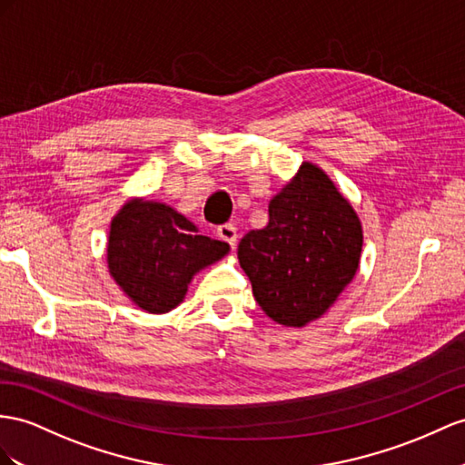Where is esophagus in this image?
I'll list each match as a JSON object with an SVG mask.
<instances>
[{
  "instance_id": "esophagus-1",
  "label": "esophagus",
  "mask_w": 465,
  "mask_h": 465,
  "mask_svg": "<svg viewBox=\"0 0 465 465\" xmlns=\"http://www.w3.org/2000/svg\"><path fill=\"white\" fill-rule=\"evenodd\" d=\"M216 233H218L220 240L228 243L232 249L235 247V242H237V230H235V225H233V223H223V225H220V228L216 230Z\"/></svg>"
}]
</instances>
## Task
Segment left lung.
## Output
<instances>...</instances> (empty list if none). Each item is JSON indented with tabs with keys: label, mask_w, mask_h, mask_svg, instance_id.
I'll list each match as a JSON object with an SVG mask.
<instances>
[{
	"label": "left lung",
	"mask_w": 465,
	"mask_h": 465,
	"mask_svg": "<svg viewBox=\"0 0 465 465\" xmlns=\"http://www.w3.org/2000/svg\"><path fill=\"white\" fill-rule=\"evenodd\" d=\"M361 223L322 169L302 163L269 204V223L252 230L237 259L263 312L302 328L322 316L360 267Z\"/></svg>",
	"instance_id": "left-lung-1"
}]
</instances>
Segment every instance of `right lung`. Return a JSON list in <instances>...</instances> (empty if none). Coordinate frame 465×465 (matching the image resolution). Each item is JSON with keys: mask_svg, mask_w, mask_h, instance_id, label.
I'll return each mask as SVG.
<instances>
[{"mask_svg": "<svg viewBox=\"0 0 465 465\" xmlns=\"http://www.w3.org/2000/svg\"><path fill=\"white\" fill-rule=\"evenodd\" d=\"M230 245L200 235L183 213L161 202L129 200L110 228V275L131 301L151 314L183 302L188 282L216 263Z\"/></svg>", "mask_w": 465, "mask_h": 465, "instance_id": "1", "label": "right lung"}]
</instances>
